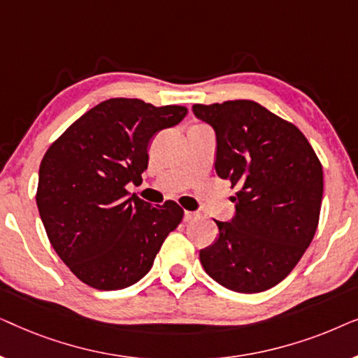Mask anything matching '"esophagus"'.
I'll use <instances>...</instances> for the list:
<instances>
[{
  "label": "esophagus",
  "mask_w": 358,
  "mask_h": 358,
  "mask_svg": "<svg viewBox=\"0 0 358 358\" xmlns=\"http://www.w3.org/2000/svg\"><path fill=\"white\" fill-rule=\"evenodd\" d=\"M195 217H197V213H195V212H189V210H185V212H184L185 222H190V220L195 218Z\"/></svg>",
  "instance_id": "obj_1"
}]
</instances>
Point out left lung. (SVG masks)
I'll list each match as a JSON object with an SVG mask.
<instances>
[{
  "mask_svg": "<svg viewBox=\"0 0 358 358\" xmlns=\"http://www.w3.org/2000/svg\"><path fill=\"white\" fill-rule=\"evenodd\" d=\"M217 131L215 171L236 187V215L217 222L218 239L200 251L213 280L239 293L264 292L293 271L315 236L322 164L296 125L256 101L194 104Z\"/></svg>",
  "mask_w": 358,
  "mask_h": 358,
  "instance_id": "8db88e82",
  "label": "left lung"
}]
</instances>
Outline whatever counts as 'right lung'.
Masks as SVG:
<instances>
[{"mask_svg":"<svg viewBox=\"0 0 358 358\" xmlns=\"http://www.w3.org/2000/svg\"><path fill=\"white\" fill-rule=\"evenodd\" d=\"M185 114L184 106L107 99L73 122L43 155L38 213L53 249L86 285H134L182 222L184 210L174 200L150 205L125 187L148 168L150 140Z\"/></svg>","mask_w":358,"mask_h":358,"instance_id":"right-lung-1","label":"right lung"}]
</instances>
